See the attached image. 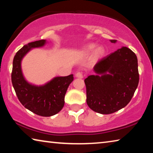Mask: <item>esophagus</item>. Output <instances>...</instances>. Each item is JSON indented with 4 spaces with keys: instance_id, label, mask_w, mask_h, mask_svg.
<instances>
[{
    "instance_id": "obj_1",
    "label": "esophagus",
    "mask_w": 153,
    "mask_h": 153,
    "mask_svg": "<svg viewBox=\"0 0 153 153\" xmlns=\"http://www.w3.org/2000/svg\"><path fill=\"white\" fill-rule=\"evenodd\" d=\"M76 77H77V78H81L82 79V78H83V74H82V72L78 71L76 74Z\"/></svg>"
}]
</instances>
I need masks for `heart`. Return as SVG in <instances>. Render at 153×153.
I'll use <instances>...</instances> for the list:
<instances>
[{
  "label": "heart",
  "instance_id": "heart-1",
  "mask_svg": "<svg viewBox=\"0 0 153 153\" xmlns=\"http://www.w3.org/2000/svg\"><path fill=\"white\" fill-rule=\"evenodd\" d=\"M95 46H96V45H94V44H91V45H88L87 46L85 47L84 52L87 53H91V52L94 49ZM105 53V50L104 47H102V46H98L97 48H95V50L94 51V56L96 58L101 57L102 56L104 55Z\"/></svg>",
  "mask_w": 153,
  "mask_h": 153
}]
</instances>
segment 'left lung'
<instances>
[{
  "label": "left lung",
  "instance_id": "1",
  "mask_svg": "<svg viewBox=\"0 0 153 153\" xmlns=\"http://www.w3.org/2000/svg\"><path fill=\"white\" fill-rule=\"evenodd\" d=\"M94 71L97 74L84 79L88 107L100 114H111L125 107L139 82L135 53L123 46L100 59L94 65Z\"/></svg>",
  "mask_w": 153,
  "mask_h": 153
}]
</instances>
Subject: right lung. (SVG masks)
Wrapping results in <instances>:
<instances>
[{
  "mask_svg": "<svg viewBox=\"0 0 153 153\" xmlns=\"http://www.w3.org/2000/svg\"><path fill=\"white\" fill-rule=\"evenodd\" d=\"M46 40L28 43L17 52L13 61L11 82L20 102L36 115L50 117L58 113L65 104V96L69 84L73 82V74L55 77L43 86L28 83L22 71V59L31 49L42 47Z\"/></svg>",
  "mask_w": 153,
  "mask_h": 153,
  "instance_id": "1",
  "label": "right lung"
}]
</instances>
